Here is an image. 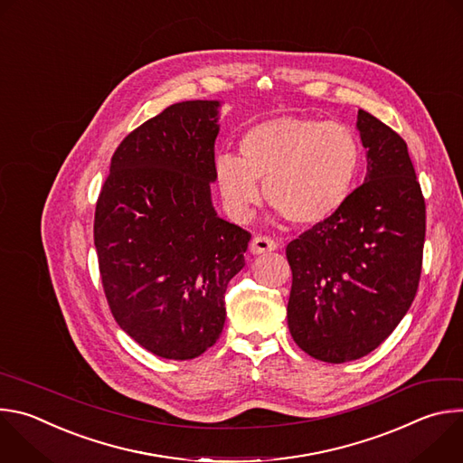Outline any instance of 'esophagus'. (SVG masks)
<instances>
[{
	"label": "esophagus",
	"mask_w": 463,
	"mask_h": 463,
	"mask_svg": "<svg viewBox=\"0 0 463 463\" xmlns=\"http://www.w3.org/2000/svg\"><path fill=\"white\" fill-rule=\"evenodd\" d=\"M275 249H277V243H275L271 238H268V236H256V238L250 241V245H249V250H250L252 254L271 252V250H275Z\"/></svg>",
	"instance_id": "34e87169"
}]
</instances>
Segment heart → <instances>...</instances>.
I'll return each mask as SVG.
<instances>
[{"instance_id":"obj_1","label":"heart","mask_w":463,"mask_h":463,"mask_svg":"<svg viewBox=\"0 0 463 463\" xmlns=\"http://www.w3.org/2000/svg\"><path fill=\"white\" fill-rule=\"evenodd\" d=\"M363 152L341 122L275 117L250 126L240 156L216 157V179L229 214L247 220L266 183L269 203L295 225H318L337 216L357 186Z\"/></svg>"}]
</instances>
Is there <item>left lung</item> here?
<instances>
[{
	"label": "left lung",
	"mask_w": 463,
	"mask_h": 463,
	"mask_svg": "<svg viewBox=\"0 0 463 463\" xmlns=\"http://www.w3.org/2000/svg\"><path fill=\"white\" fill-rule=\"evenodd\" d=\"M357 131L364 183L337 216L286 249L291 337L334 364L368 355L402 322L418 291L425 243V200L407 143L364 109Z\"/></svg>",
	"instance_id": "1"
}]
</instances>
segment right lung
I'll list each match as a JSON object with an SVG mask.
<instances>
[{
	"label": "right lung",
	"instance_id": "add662e5",
	"mask_svg": "<svg viewBox=\"0 0 463 463\" xmlns=\"http://www.w3.org/2000/svg\"><path fill=\"white\" fill-rule=\"evenodd\" d=\"M220 100L177 102L118 145L95 211L104 293L124 332L163 359L211 348L250 234L218 216Z\"/></svg>",
	"mask_w": 463,
	"mask_h": 463
}]
</instances>
